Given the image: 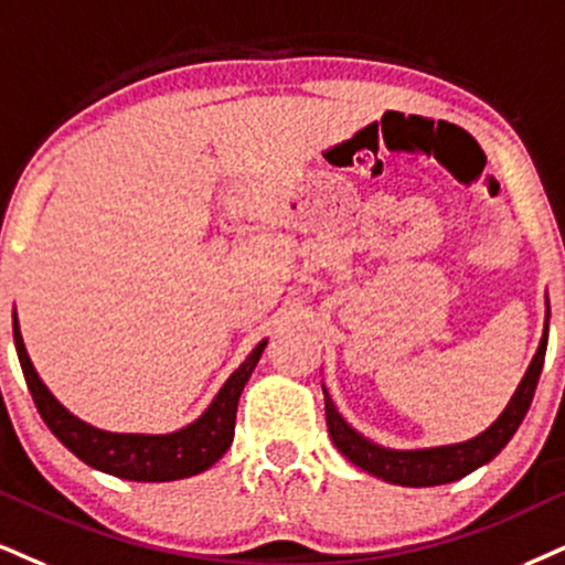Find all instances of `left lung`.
<instances>
[{
    "label": "left lung",
    "instance_id": "1",
    "mask_svg": "<svg viewBox=\"0 0 565 565\" xmlns=\"http://www.w3.org/2000/svg\"><path fill=\"white\" fill-rule=\"evenodd\" d=\"M545 351H547V322H545V335L540 340L537 353H534L532 364H529L524 380L516 393H513L511 403H508L503 414L498 416V422L490 429H484L482 435H477L475 440H466L458 445H443V448H424V450H390L382 445L369 443L366 437H361L356 429L348 427V422L338 414L335 403H332L330 393L324 390V414H327V429H330L332 443L343 452L351 463H356L359 469L369 471L372 477L385 479L390 484H403V487H435V484H448L456 482L471 471L484 466L487 461L498 456L505 448L508 440L513 437V431L519 429V424L524 422L529 406H532L534 390H537L542 364H545Z\"/></svg>",
    "mask_w": 565,
    "mask_h": 565
}]
</instances>
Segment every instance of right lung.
Listing matches in <instances>:
<instances>
[{
	"label": "right lung",
	"mask_w": 565,
	"mask_h": 565,
	"mask_svg": "<svg viewBox=\"0 0 565 565\" xmlns=\"http://www.w3.org/2000/svg\"><path fill=\"white\" fill-rule=\"evenodd\" d=\"M12 335H15L18 359L23 366L28 390H31L33 403H36L41 419L52 429V435L70 452H75L83 463L94 466L104 475L130 479V482H172V479L201 475L209 466L217 463L233 443L235 411H238L243 385L248 382L254 366L259 364L264 348H267V340H262L248 353V359L230 374L212 406L188 427L170 431V435H120V431L90 427L78 416L70 414L65 406H60L28 359L18 317H12Z\"/></svg>",
	"instance_id": "add662e5"
}]
</instances>
